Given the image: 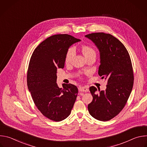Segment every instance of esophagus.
I'll return each instance as SVG.
<instances>
[{
    "instance_id": "34e87169",
    "label": "esophagus",
    "mask_w": 147,
    "mask_h": 147,
    "mask_svg": "<svg viewBox=\"0 0 147 147\" xmlns=\"http://www.w3.org/2000/svg\"><path fill=\"white\" fill-rule=\"evenodd\" d=\"M78 90L81 92H88L89 91L88 88L87 87H80L78 88Z\"/></svg>"
}]
</instances>
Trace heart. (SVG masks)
Returning a JSON list of instances; mask_svg holds the SVG:
<instances>
[{
  "label": "heart",
  "mask_w": 147,
  "mask_h": 147,
  "mask_svg": "<svg viewBox=\"0 0 147 147\" xmlns=\"http://www.w3.org/2000/svg\"><path fill=\"white\" fill-rule=\"evenodd\" d=\"M81 49L83 55L85 56V57H87L88 56L91 55L92 54H95V49L90 45H84L81 47ZM74 54H75L74 49L73 48H69L66 53V57H65L66 63H69L71 61L74 56Z\"/></svg>",
  "instance_id": "heart-1"
}]
</instances>
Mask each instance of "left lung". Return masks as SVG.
Here are the masks:
<instances>
[{
    "instance_id": "left-lung-1",
    "label": "left lung",
    "mask_w": 147,
    "mask_h": 147,
    "mask_svg": "<svg viewBox=\"0 0 147 147\" xmlns=\"http://www.w3.org/2000/svg\"><path fill=\"white\" fill-rule=\"evenodd\" d=\"M85 36L99 49L98 74L108 80L105 91L95 94L97 89L94 86L90 88L93 99L88 109L95 119L108 121L121 111L132 91L134 74L131 59L124 45L109 34L96 32Z\"/></svg>"
}]
</instances>
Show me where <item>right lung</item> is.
Here are the masks:
<instances>
[{"mask_svg":"<svg viewBox=\"0 0 147 147\" xmlns=\"http://www.w3.org/2000/svg\"><path fill=\"white\" fill-rule=\"evenodd\" d=\"M68 34L49 36L35 48L27 71V86L38 109L44 116L60 121L70 114L76 100L78 88L71 84L57 83V69L64 68L69 47L80 41Z\"/></svg>","mask_w":147,"mask_h":147,"instance_id":"add662e5","label":"right lung"}]
</instances>
